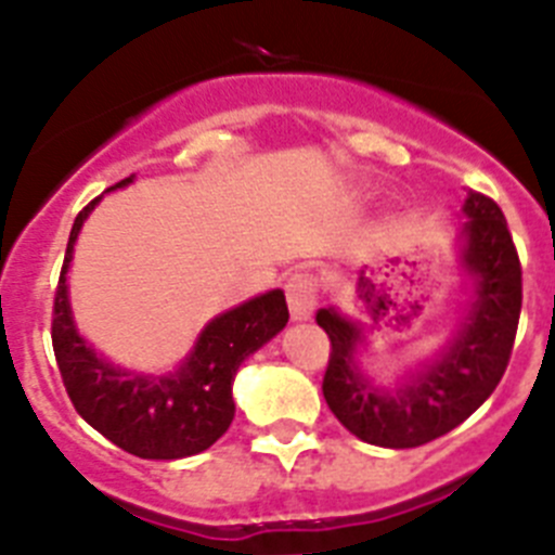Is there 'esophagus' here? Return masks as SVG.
Masks as SVG:
<instances>
[{
    "mask_svg": "<svg viewBox=\"0 0 555 555\" xmlns=\"http://www.w3.org/2000/svg\"><path fill=\"white\" fill-rule=\"evenodd\" d=\"M286 300H288V311H292L294 322L311 320L313 311H317V300H320L313 274L294 272L286 281Z\"/></svg>",
    "mask_w": 555,
    "mask_h": 555,
    "instance_id": "1",
    "label": "esophagus"
}]
</instances>
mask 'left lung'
I'll return each instance as SVG.
<instances>
[{"label": "left lung", "mask_w": 555, "mask_h": 555, "mask_svg": "<svg viewBox=\"0 0 555 555\" xmlns=\"http://www.w3.org/2000/svg\"><path fill=\"white\" fill-rule=\"evenodd\" d=\"M461 228V267L473 278V300L442 352L416 366L395 389H377L358 370L364 345L358 322L320 308L317 325L331 338L322 395L336 420L361 442L405 450L459 428L483 405L508 366L519 308L522 269L498 203L467 191Z\"/></svg>", "instance_id": "8db88e82"}]
</instances>
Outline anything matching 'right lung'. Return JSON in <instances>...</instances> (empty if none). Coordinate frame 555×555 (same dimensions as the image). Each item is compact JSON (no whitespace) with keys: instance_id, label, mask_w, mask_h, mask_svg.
Segmentation results:
<instances>
[{"instance_id":"1","label":"right lung","mask_w":555,"mask_h":555,"mask_svg":"<svg viewBox=\"0 0 555 555\" xmlns=\"http://www.w3.org/2000/svg\"><path fill=\"white\" fill-rule=\"evenodd\" d=\"M127 183H132V178L113 189ZM100 199L88 203L72 224L55 292L52 347L63 386L77 414L116 448L139 459L171 461L197 455L217 442L233 423L235 372L244 358L261 350L269 338L286 327V297L281 288H274L219 313L217 320L203 327L197 345L178 372L141 375L113 366L77 333L66 286L77 235Z\"/></svg>"}]
</instances>
